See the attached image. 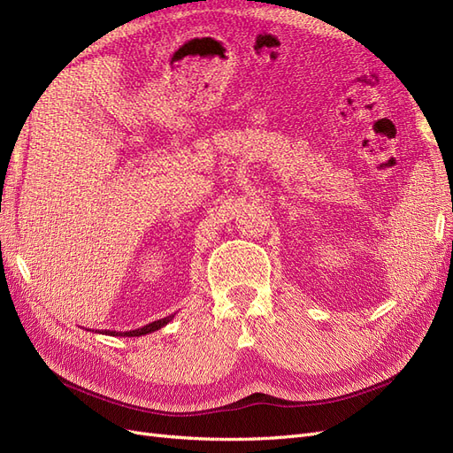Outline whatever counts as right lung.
I'll return each mask as SVG.
<instances>
[{"instance_id": "1", "label": "right lung", "mask_w": 453, "mask_h": 453, "mask_svg": "<svg viewBox=\"0 0 453 453\" xmlns=\"http://www.w3.org/2000/svg\"><path fill=\"white\" fill-rule=\"evenodd\" d=\"M173 315H175V313L168 315V318H164V319H157V321H153V323L143 325V326H140V328H134V331H127V333H117V331H96V333L109 334V336H145V334H149V333L158 331V328H162V326H166V325L173 319ZM92 333H94V331H92Z\"/></svg>"}]
</instances>
